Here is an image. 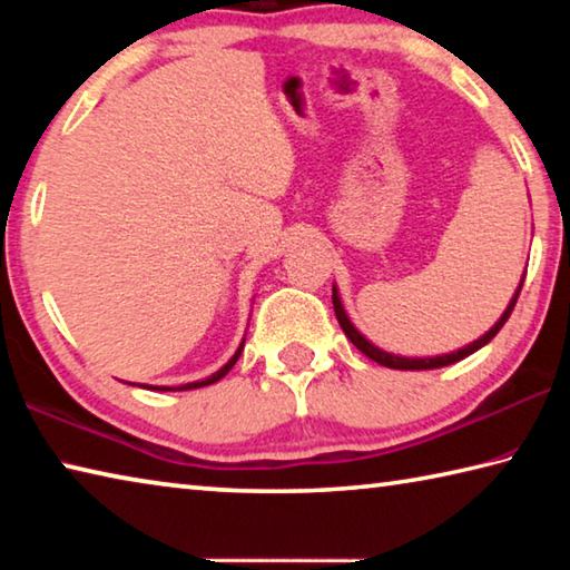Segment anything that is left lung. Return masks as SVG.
I'll return each mask as SVG.
<instances>
[{
	"instance_id": "8db88e82",
	"label": "left lung",
	"mask_w": 570,
	"mask_h": 570,
	"mask_svg": "<svg viewBox=\"0 0 570 570\" xmlns=\"http://www.w3.org/2000/svg\"><path fill=\"white\" fill-rule=\"evenodd\" d=\"M523 278H525V276H523ZM523 278H520V286H518L515 296L510 298L508 308L503 312V316H500V320L495 322L493 330L482 334L480 340H475L472 344L462 346V350L452 352V354H442V356H397V354L382 352L380 346H374L370 340H364V336L354 330V324L350 322V316H346L344 306H342V298H340V294H336V286L332 288V302H334V314H336V320H340V326L344 330V334L350 336V342H352L362 354L370 356V360H374V362L382 364V366H390V370H438V366H448V364H455V362H460V360H465V356H470L472 352H478L480 346H485L500 330H503V324L508 322V316H510V312H513V306H515V302H518L520 288H523Z\"/></svg>"
}]
</instances>
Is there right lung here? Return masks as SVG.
<instances>
[{
	"label": "right lung",
	"instance_id": "add662e5",
	"mask_svg": "<svg viewBox=\"0 0 570 570\" xmlns=\"http://www.w3.org/2000/svg\"><path fill=\"white\" fill-rule=\"evenodd\" d=\"M240 350H244V344L238 346V352L230 356V360L220 366V370L216 372V374H210V377H206V380H200V382H188V384H180V387H153V390H160V392H170V390H198V387H206V384H214V382H218L220 377H226V374L230 372V366H234L236 362H238V356H240Z\"/></svg>",
	"mask_w": 570,
	"mask_h": 570
}]
</instances>
